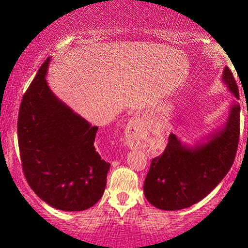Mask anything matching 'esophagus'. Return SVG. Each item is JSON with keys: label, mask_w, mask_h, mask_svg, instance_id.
Wrapping results in <instances>:
<instances>
[{"label": "esophagus", "mask_w": 248, "mask_h": 248, "mask_svg": "<svg viewBox=\"0 0 248 248\" xmlns=\"http://www.w3.org/2000/svg\"><path fill=\"white\" fill-rule=\"evenodd\" d=\"M138 124H139L138 121H132L129 124V129L133 130V132H132V135H128L126 138V144L130 148L134 147L136 144V139L134 138V134L136 133V130H139Z\"/></svg>", "instance_id": "esophagus-1"}]
</instances>
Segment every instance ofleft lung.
Returning a JSON list of instances; mask_svg holds the SVG:
<instances>
[{
	"label": "left lung",
	"instance_id": "obj_1",
	"mask_svg": "<svg viewBox=\"0 0 248 248\" xmlns=\"http://www.w3.org/2000/svg\"><path fill=\"white\" fill-rule=\"evenodd\" d=\"M225 82L239 99L237 82L225 67ZM240 134V105L233 102L223 128L207 136V141L187 147L170 134L162 155L153 158L143 192L152 205L166 211L186 209L206 197L231 169Z\"/></svg>",
	"mask_w": 248,
	"mask_h": 248
}]
</instances>
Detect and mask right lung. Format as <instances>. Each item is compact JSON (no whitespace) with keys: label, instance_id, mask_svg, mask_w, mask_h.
I'll use <instances>...</instances> for the list:
<instances>
[{"label":"right lung","instance_id":"obj_1","mask_svg":"<svg viewBox=\"0 0 248 248\" xmlns=\"http://www.w3.org/2000/svg\"><path fill=\"white\" fill-rule=\"evenodd\" d=\"M50 57L22 99L17 135L28 184L62 211L90 209L102 197L110 164L95 150L98 127L53 94L46 77Z\"/></svg>","mask_w":248,"mask_h":248}]
</instances>
